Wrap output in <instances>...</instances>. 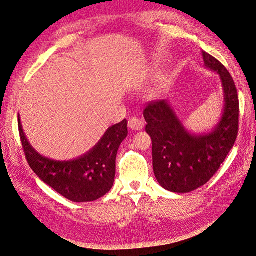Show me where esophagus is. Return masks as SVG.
Masks as SVG:
<instances>
[{
    "mask_svg": "<svg viewBox=\"0 0 256 256\" xmlns=\"http://www.w3.org/2000/svg\"><path fill=\"white\" fill-rule=\"evenodd\" d=\"M128 127L132 130H142L144 127V122L138 118H130L128 120Z\"/></svg>",
    "mask_w": 256,
    "mask_h": 256,
    "instance_id": "34e87169",
    "label": "esophagus"
}]
</instances>
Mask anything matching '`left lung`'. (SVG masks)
Instances as JSON below:
<instances>
[{
	"mask_svg": "<svg viewBox=\"0 0 256 256\" xmlns=\"http://www.w3.org/2000/svg\"><path fill=\"white\" fill-rule=\"evenodd\" d=\"M202 58L207 68L220 74L224 92L223 114L213 130L190 134L166 100L151 102L144 110L156 178L164 188L178 194L194 191L213 178L238 135L239 100L234 78L210 54L202 51Z\"/></svg>",
	"mask_w": 256,
	"mask_h": 256,
	"instance_id": "1",
	"label": "left lung"
}]
</instances>
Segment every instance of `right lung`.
Instances as JSON below:
<instances>
[{"label":"right lung","mask_w":256,"mask_h":256,"mask_svg":"<svg viewBox=\"0 0 256 256\" xmlns=\"http://www.w3.org/2000/svg\"><path fill=\"white\" fill-rule=\"evenodd\" d=\"M18 128L30 167L66 199L74 202H94L111 190L116 178V153L128 135L127 120L110 127L92 150L70 161L51 160L35 151L24 134L19 116Z\"/></svg>","instance_id":"obj_1"}]
</instances>
